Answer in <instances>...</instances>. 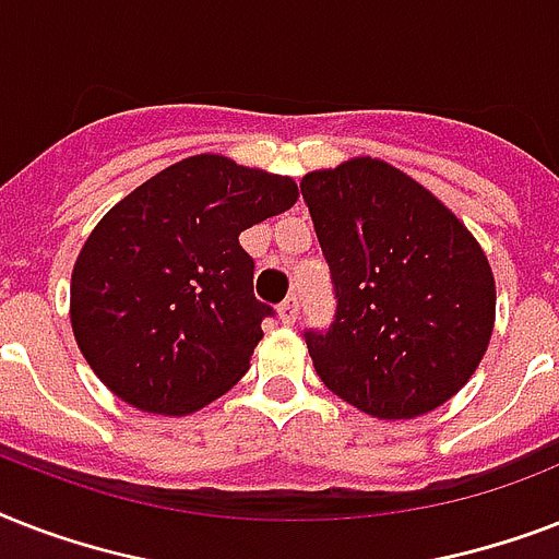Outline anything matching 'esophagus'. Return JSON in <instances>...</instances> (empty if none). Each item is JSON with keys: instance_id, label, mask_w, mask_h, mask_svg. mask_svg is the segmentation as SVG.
Returning a JSON list of instances; mask_svg holds the SVG:
<instances>
[{"instance_id": "esophagus-1", "label": "esophagus", "mask_w": 559, "mask_h": 559, "mask_svg": "<svg viewBox=\"0 0 559 559\" xmlns=\"http://www.w3.org/2000/svg\"><path fill=\"white\" fill-rule=\"evenodd\" d=\"M278 319L287 324V328H289V324L298 322V298L296 296H289L287 301L278 307Z\"/></svg>"}]
</instances>
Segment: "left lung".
Here are the masks:
<instances>
[{"mask_svg": "<svg viewBox=\"0 0 559 559\" xmlns=\"http://www.w3.org/2000/svg\"><path fill=\"white\" fill-rule=\"evenodd\" d=\"M336 289L331 331H307L316 373L380 420L459 394L485 357L496 281L485 249L429 188L371 156L301 179Z\"/></svg>", "mask_w": 559, "mask_h": 559, "instance_id": "obj_1", "label": "left lung"}]
</instances>
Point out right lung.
Masks as SVG:
<instances>
[{
	"mask_svg": "<svg viewBox=\"0 0 559 559\" xmlns=\"http://www.w3.org/2000/svg\"><path fill=\"white\" fill-rule=\"evenodd\" d=\"M298 186L200 153L127 193L86 237L72 270L74 342L116 397L191 415L246 371L261 322L240 231L296 205Z\"/></svg>",
	"mask_w": 559,
	"mask_h": 559,
	"instance_id": "add662e5",
	"label": "right lung"
}]
</instances>
